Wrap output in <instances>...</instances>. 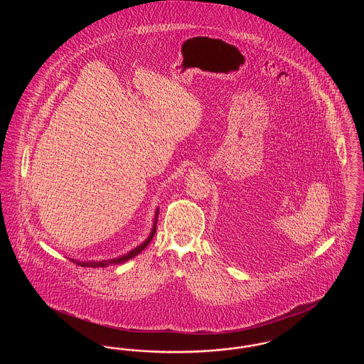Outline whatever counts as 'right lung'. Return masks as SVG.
Returning <instances> with one entry per match:
<instances>
[{
    "label": "right lung",
    "mask_w": 364,
    "mask_h": 364,
    "mask_svg": "<svg viewBox=\"0 0 364 364\" xmlns=\"http://www.w3.org/2000/svg\"><path fill=\"white\" fill-rule=\"evenodd\" d=\"M158 214H159V208H156V214H154V223H153V228H151V232H150L149 237H147L144 242H141V244H139L138 247H135L134 250L128 251L127 254H124L122 257L112 258V259L102 260H76L70 258V262H73V263H76V264H79V266H82V267H92V269H95V267H106V266H110V264H122L124 262H127V260H129L131 258L136 257L138 254H140V252H141V251L149 245V242L153 240L154 233H156V230Z\"/></svg>",
    "instance_id": "right-lung-1"
}]
</instances>
